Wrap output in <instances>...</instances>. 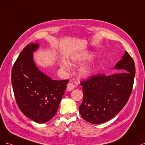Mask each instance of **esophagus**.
<instances>
[{"instance_id": "esophagus-1", "label": "esophagus", "mask_w": 145, "mask_h": 145, "mask_svg": "<svg viewBox=\"0 0 145 145\" xmlns=\"http://www.w3.org/2000/svg\"><path fill=\"white\" fill-rule=\"evenodd\" d=\"M74 87H75V86H74L73 84L70 82V83L68 84L67 86V91H72V90L74 89Z\"/></svg>"}]
</instances>
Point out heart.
Returning <instances> with one entry per match:
<instances>
[{
	"label": "heart",
	"mask_w": 145,
	"mask_h": 145,
	"mask_svg": "<svg viewBox=\"0 0 145 145\" xmlns=\"http://www.w3.org/2000/svg\"><path fill=\"white\" fill-rule=\"evenodd\" d=\"M83 58H81V57H77L76 58H74L73 59V63H76V62H78V61H80L82 60ZM60 66L63 69L65 70H67L69 69V66L68 64L66 63V62H63L60 64ZM91 69L89 67H84V68H82L81 70V74H82V76H87L89 75V74L91 73Z\"/></svg>",
	"instance_id": "b5f03b06"
}]
</instances>
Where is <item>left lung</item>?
<instances>
[{"mask_svg": "<svg viewBox=\"0 0 145 145\" xmlns=\"http://www.w3.org/2000/svg\"><path fill=\"white\" fill-rule=\"evenodd\" d=\"M114 69L126 71L108 76L97 74L81 82L84 98L79 110L88 122L104 123L119 113L127 103L133 90L135 69L134 60L127 51Z\"/></svg>", "mask_w": 145, "mask_h": 145, "instance_id": "obj_1", "label": "left lung"}]
</instances>
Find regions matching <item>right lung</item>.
Here are the masks:
<instances>
[{"mask_svg": "<svg viewBox=\"0 0 145 145\" xmlns=\"http://www.w3.org/2000/svg\"><path fill=\"white\" fill-rule=\"evenodd\" d=\"M39 46L31 43L23 49L12 66L11 82L20 111L34 122L43 123L57 112L69 80H53L37 67L33 52Z\"/></svg>", "mask_w": 145, "mask_h": 145, "instance_id": "obj_1", "label": "right lung"}]
</instances>
